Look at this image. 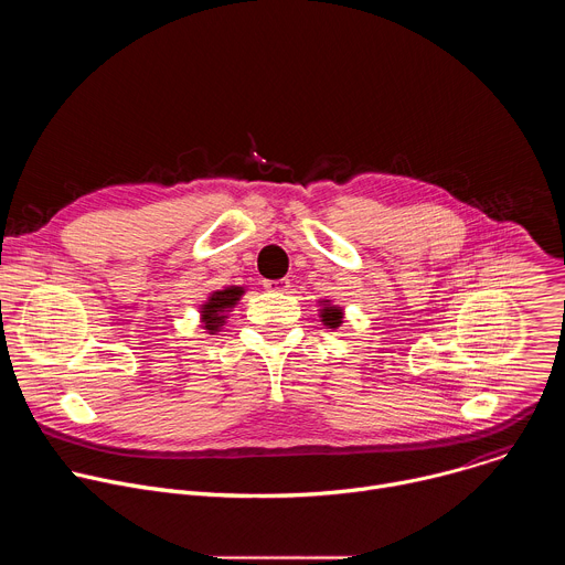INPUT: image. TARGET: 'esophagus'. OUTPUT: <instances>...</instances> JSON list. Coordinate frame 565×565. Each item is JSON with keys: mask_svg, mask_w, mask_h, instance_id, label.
<instances>
[{"mask_svg": "<svg viewBox=\"0 0 565 565\" xmlns=\"http://www.w3.org/2000/svg\"><path fill=\"white\" fill-rule=\"evenodd\" d=\"M264 288L270 292H288L290 281L288 279H268V281H264Z\"/></svg>", "mask_w": 565, "mask_h": 565, "instance_id": "obj_1", "label": "esophagus"}]
</instances>
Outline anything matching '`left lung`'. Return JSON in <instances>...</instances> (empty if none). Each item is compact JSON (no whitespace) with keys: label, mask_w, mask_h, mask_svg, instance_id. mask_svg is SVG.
<instances>
[{"label":"left lung","mask_w":565,"mask_h":565,"mask_svg":"<svg viewBox=\"0 0 565 565\" xmlns=\"http://www.w3.org/2000/svg\"><path fill=\"white\" fill-rule=\"evenodd\" d=\"M321 321H324V324L331 329H338L342 324V310L338 306H327L324 310H321Z\"/></svg>","instance_id":"8db88e82"}]
</instances>
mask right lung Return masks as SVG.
Here are the masks:
<instances>
[{"label":"right lung","mask_w":565,"mask_h":565,"mask_svg":"<svg viewBox=\"0 0 565 565\" xmlns=\"http://www.w3.org/2000/svg\"><path fill=\"white\" fill-rule=\"evenodd\" d=\"M244 295V290L241 288H225V290H218V292H214L210 299H207V303L203 306V321H205V329L207 331H216L218 329V324H221V319H223V310L225 308H230V306H234L236 303V299Z\"/></svg>","instance_id":"add662e5"}]
</instances>
